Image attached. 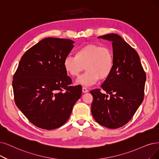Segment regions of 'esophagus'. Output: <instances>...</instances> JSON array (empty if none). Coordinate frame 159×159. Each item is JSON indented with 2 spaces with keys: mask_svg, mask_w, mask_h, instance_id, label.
Returning <instances> with one entry per match:
<instances>
[{
  "mask_svg": "<svg viewBox=\"0 0 159 159\" xmlns=\"http://www.w3.org/2000/svg\"><path fill=\"white\" fill-rule=\"evenodd\" d=\"M82 91H83V93H87L89 91H88V89H87L86 87H84L83 88H82Z\"/></svg>",
  "mask_w": 159,
  "mask_h": 159,
  "instance_id": "esophagus-1",
  "label": "esophagus"
}]
</instances>
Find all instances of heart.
<instances>
[{
  "label": "heart",
  "instance_id": "1",
  "mask_svg": "<svg viewBox=\"0 0 159 159\" xmlns=\"http://www.w3.org/2000/svg\"><path fill=\"white\" fill-rule=\"evenodd\" d=\"M113 54L110 48L96 43L87 44L76 50L75 56L66 57L63 65L65 71L78 78L85 68L86 73L77 80V84L91 86L109 77L113 68Z\"/></svg>",
  "mask_w": 159,
  "mask_h": 159
}]
</instances>
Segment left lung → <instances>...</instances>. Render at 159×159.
I'll return each instance as SVG.
<instances>
[{
	"mask_svg": "<svg viewBox=\"0 0 159 159\" xmlns=\"http://www.w3.org/2000/svg\"><path fill=\"white\" fill-rule=\"evenodd\" d=\"M112 42L114 64L111 74L100 89L90 91L91 113L105 127L117 129L134 116L143 102L146 74L136 51L117 34L100 36Z\"/></svg>",
	"mask_w": 159,
	"mask_h": 159,
	"instance_id": "left-lung-1",
	"label": "left lung"
}]
</instances>
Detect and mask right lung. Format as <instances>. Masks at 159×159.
<instances>
[{"instance_id": "add662e5", "label": "right lung", "mask_w": 159, "mask_h": 159, "mask_svg": "<svg viewBox=\"0 0 159 159\" xmlns=\"http://www.w3.org/2000/svg\"><path fill=\"white\" fill-rule=\"evenodd\" d=\"M73 43L70 39L46 38L29 49L19 63L12 81L15 102L37 127H60L81 97V86L70 85L63 65Z\"/></svg>"}]
</instances>
